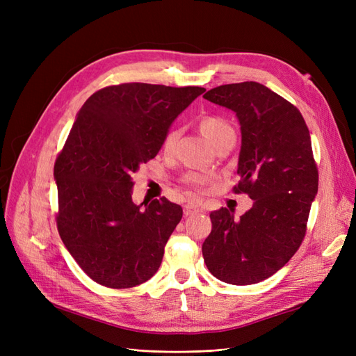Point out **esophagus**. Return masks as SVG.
<instances>
[{
  "label": "esophagus",
  "instance_id": "1",
  "mask_svg": "<svg viewBox=\"0 0 356 356\" xmlns=\"http://www.w3.org/2000/svg\"><path fill=\"white\" fill-rule=\"evenodd\" d=\"M196 212H199V208L196 207V204H190V203L184 204V215H186V217L196 213Z\"/></svg>",
  "mask_w": 356,
  "mask_h": 356
}]
</instances>
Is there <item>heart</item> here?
Wrapping results in <instances>:
<instances>
[{"instance_id": "b5f03b06", "label": "heart", "mask_w": 356, "mask_h": 356, "mask_svg": "<svg viewBox=\"0 0 356 356\" xmlns=\"http://www.w3.org/2000/svg\"><path fill=\"white\" fill-rule=\"evenodd\" d=\"M199 129H200V132L204 135V138H207L212 145L218 144L225 138H234V131H233L232 124L221 115H213V114L202 115L199 118ZM178 134H179L178 129H175V127L169 129V131L166 132V135L163 138L165 152H170V149L174 148L177 139H178ZM184 181L193 188H200L204 184V178L199 177V175H187Z\"/></svg>"}]
</instances>
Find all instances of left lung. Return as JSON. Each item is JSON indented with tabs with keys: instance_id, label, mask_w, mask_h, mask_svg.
<instances>
[{
	"instance_id": "1",
	"label": "left lung",
	"mask_w": 356,
	"mask_h": 356,
	"mask_svg": "<svg viewBox=\"0 0 356 356\" xmlns=\"http://www.w3.org/2000/svg\"><path fill=\"white\" fill-rule=\"evenodd\" d=\"M203 98L238 117L241 181L233 191L254 200L238 220L227 208L211 212L203 260L225 284L261 282L282 268L305 239L318 193L309 129L293 104L257 81L218 86Z\"/></svg>"
}]
</instances>
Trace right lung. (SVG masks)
<instances>
[{"label":"right lung","mask_w":356,"mask_h":356,"mask_svg":"<svg viewBox=\"0 0 356 356\" xmlns=\"http://www.w3.org/2000/svg\"><path fill=\"white\" fill-rule=\"evenodd\" d=\"M207 89L123 83L84 102L55 161L60 239L95 282L132 288L154 276L182 218L166 197L141 209L131 175L156 157L172 122Z\"/></svg>","instance_id":"obj_1"}]
</instances>
